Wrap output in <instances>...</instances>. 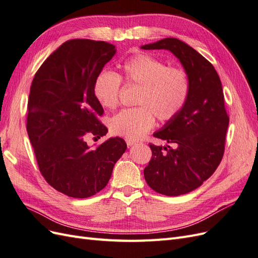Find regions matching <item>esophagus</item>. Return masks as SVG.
I'll return each mask as SVG.
<instances>
[{
  "instance_id": "34e87169",
  "label": "esophagus",
  "mask_w": 258,
  "mask_h": 258,
  "mask_svg": "<svg viewBox=\"0 0 258 258\" xmlns=\"http://www.w3.org/2000/svg\"><path fill=\"white\" fill-rule=\"evenodd\" d=\"M126 143H127V145H128V146H134V145L138 144L139 142H138V141H136V140H130V139H127V140H126Z\"/></svg>"
}]
</instances>
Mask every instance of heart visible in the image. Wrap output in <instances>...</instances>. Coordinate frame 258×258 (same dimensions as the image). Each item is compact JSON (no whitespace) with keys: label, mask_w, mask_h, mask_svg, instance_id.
Listing matches in <instances>:
<instances>
[{"label":"heart","mask_w":258,"mask_h":258,"mask_svg":"<svg viewBox=\"0 0 258 258\" xmlns=\"http://www.w3.org/2000/svg\"><path fill=\"white\" fill-rule=\"evenodd\" d=\"M124 82L140 87L135 108L122 110L111 119L110 129L118 137L137 140L155 124V115L160 120L173 118L182 110L189 92V80L182 69L168 68L150 54L138 53L120 66ZM120 77L115 72H100L93 84V93L106 108L118 104Z\"/></svg>","instance_id":"1"}]
</instances>
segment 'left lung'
Wrapping results in <instances>:
<instances>
[{
  "mask_svg": "<svg viewBox=\"0 0 258 258\" xmlns=\"http://www.w3.org/2000/svg\"><path fill=\"white\" fill-rule=\"evenodd\" d=\"M141 49L172 52L189 80L188 97L182 110L153 135L175 147L150 144L152 159L144 169L145 181L152 189L179 196L204 184L223 158L229 117L222 83L214 67L177 38H163L143 45Z\"/></svg>",
  "mask_w": 258,
  "mask_h": 258,
  "instance_id": "1",
  "label": "left lung"
}]
</instances>
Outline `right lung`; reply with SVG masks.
Here are the masks:
<instances>
[{
    "label": "right lung",
    "instance_id": "obj_1",
    "mask_svg": "<svg viewBox=\"0 0 258 258\" xmlns=\"http://www.w3.org/2000/svg\"><path fill=\"white\" fill-rule=\"evenodd\" d=\"M115 53L106 42L68 41L44 61L31 85L27 131L38 168L50 186L69 197L102 190L127 150L118 137L95 148L85 141L88 135L107 134L98 119L104 111L93 84Z\"/></svg>",
    "mask_w": 258,
    "mask_h": 258
}]
</instances>
